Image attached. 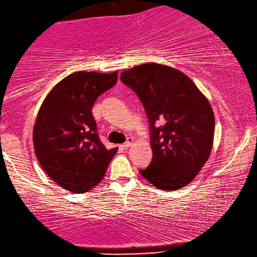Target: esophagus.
I'll return each mask as SVG.
<instances>
[{"instance_id":"esophagus-1","label":"esophagus","mask_w":257,"mask_h":257,"mask_svg":"<svg viewBox=\"0 0 257 257\" xmlns=\"http://www.w3.org/2000/svg\"><path fill=\"white\" fill-rule=\"evenodd\" d=\"M133 142H134V139H133V138H128L126 142H125V143L123 144V148H124V149H128L130 146H132Z\"/></svg>"}]
</instances>
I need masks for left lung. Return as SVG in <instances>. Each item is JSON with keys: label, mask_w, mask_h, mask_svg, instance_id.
Returning <instances> with one entry per match:
<instances>
[{"label": "left lung", "mask_w": 257, "mask_h": 257, "mask_svg": "<svg viewBox=\"0 0 257 257\" xmlns=\"http://www.w3.org/2000/svg\"><path fill=\"white\" fill-rule=\"evenodd\" d=\"M121 81L138 94L150 122L153 159L140 173L163 191L186 186L213 148L215 118L208 99L184 73L158 63L124 71Z\"/></svg>", "instance_id": "obj_1"}]
</instances>
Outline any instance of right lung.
Here are the masks:
<instances>
[{
    "mask_svg": "<svg viewBox=\"0 0 257 257\" xmlns=\"http://www.w3.org/2000/svg\"><path fill=\"white\" fill-rule=\"evenodd\" d=\"M117 82V72H75L52 88L33 128L35 155L56 184L75 194L88 192L105 176L117 148L98 139L92 107Z\"/></svg>",
    "mask_w": 257,
    "mask_h": 257,
    "instance_id": "obj_1",
    "label": "right lung"
}]
</instances>
